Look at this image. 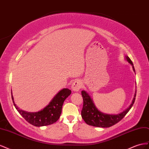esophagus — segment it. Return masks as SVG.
<instances>
[{
	"instance_id": "esophagus-1",
	"label": "esophagus",
	"mask_w": 149,
	"mask_h": 149,
	"mask_svg": "<svg viewBox=\"0 0 149 149\" xmlns=\"http://www.w3.org/2000/svg\"><path fill=\"white\" fill-rule=\"evenodd\" d=\"M82 83L79 80H75L72 85V89L74 92H78L82 88Z\"/></svg>"
}]
</instances>
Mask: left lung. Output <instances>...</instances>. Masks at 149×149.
I'll use <instances>...</instances> for the list:
<instances>
[{
  "label": "left lung",
  "mask_w": 149,
  "mask_h": 149,
  "mask_svg": "<svg viewBox=\"0 0 149 149\" xmlns=\"http://www.w3.org/2000/svg\"><path fill=\"white\" fill-rule=\"evenodd\" d=\"M126 58L128 62L133 65V69L135 71L133 63L130 58L128 56L126 57ZM81 93L84 100L81 116L84 120L88 125L98 127H104V128L110 127L120 122L132 107L136 97L135 92L132 103L129 106V107L127 108L124 112L117 115H109L102 113L97 110L91 97L86 91H82Z\"/></svg>",
  "instance_id": "obj_1"
}]
</instances>
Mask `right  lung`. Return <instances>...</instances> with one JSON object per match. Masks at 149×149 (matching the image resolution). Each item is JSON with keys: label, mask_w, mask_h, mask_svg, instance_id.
Returning <instances> with one entry per match:
<instances>
[{"label": "right lung", "mask_w": 149, "mask_h": 149, "mask_svg": "<svg viewBox=\"0 0 149 149\" xmlns=\"http://www.w3.org/2000/svg\"><path fill=\"white\" fill-rule=\"evenodd\" d=\"M70 93L71 91L70 89L63 88L54 97L47 106L37 112H27L19 109L15 104L12 95V99L15 109L25 120L33 125L40 127L51 125L58 120L62 112L63 102L70 95Z\"/></svg>", "instance_id": "right-lung-1"}]
</instances>
